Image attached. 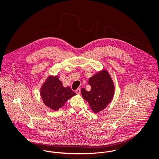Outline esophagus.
Instances as JSON below:
<instances>
[{
  "label": "esophagus",
  "instance_id": "esophagus-1",
  "mask_svg": "<svg viewBox=\"0 0 159 159\" xmlns=\"http://www.w3.org/2000/svg\"><path fill=\"white\" fill-rule=\"evenodd\" d=\"M76 93L77 94H80V89L79 88H77L76 90Z\"/></svg>",
  "mask_w": 159,
  "mask_h": 159
}]
</instances>
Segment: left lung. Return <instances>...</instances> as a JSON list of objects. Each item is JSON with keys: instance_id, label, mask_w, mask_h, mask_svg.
Here are the masks:
<instances>
[{"instance_id": "1", "label": "left lung", "mask_w": 159, "mask_h": 159, "mask_svg": "<svg viewBox=\"0 0 159 159\" xmlns=\"http://www.w3.org/2000/svg\"><path fill=\"white\" fill-rule=\"evenodd\" d=\"M88 83L91 87L88 92L84 88L81 89L83 98L86 100L92 111L97 113L104 110L113 97L114 88L111 78L108 73L103 70L92 76Z\"/></svg>"}]
</instances>
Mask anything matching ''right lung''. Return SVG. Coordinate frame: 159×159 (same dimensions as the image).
I'll return each instance as SVG.
<instances>
[{
  "instance_id": "add662e5",
  "label": "right lung",
  "mask_w": 159,
  "mask_h": 159,
  "mask_svg": "<svg viewBox=\"0 0 159 159\" xmlns=\"http://www.w3.org/2000/svg\"><path fill=\"white\" fill-rule=\"evenodd\" d=\"M76 94L70 88H64L57 76L49 77L40 91L44 104L54 110H58Z\"/></svg>"
}]
</instances>
